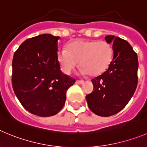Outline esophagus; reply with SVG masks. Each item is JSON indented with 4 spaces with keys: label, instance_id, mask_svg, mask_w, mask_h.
Masks as SVG:
<instances>
[{
    "label": "esophagus",
    "instance_id": "1",
    "mask_svg": "<svg viewBox=\"0 0 147 147\" xmlns=\"http://www.w3.org/2000/svg\"><path fill=\"white\" fill-rule=\"evenodd\" d=\"M76 83H78V84H82V83H84V81L83 80H76Z\"/></svg>",
    "mask_w": 147,
    "mask_h": 147
}]
</instances>
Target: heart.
I'll use <instances>...</instances> for the list:
<instances>
[{
	"instance_id": "obj_1",
	"label": "heart",
	"mask_w": 147,
	"mask_h": 147,
	"mask_svg": "<svg viewBox=\"0 0 147 147\" xmlns=\"http://www.w3.org/2000/svg\"><path fill=\"white\" fill-rule=\"evenodd\" d=\"M61 68L69 74L80 61L83 74L96 76L108 69L113 59V49L105 40H76L67 49L61 48L57 53Z\"/></svg>"
}]
</instances>
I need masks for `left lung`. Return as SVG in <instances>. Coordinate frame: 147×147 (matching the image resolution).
Wrapping results in <instances>:
<instances>
[{"label": "left lung", "instance_id": "8db88e82", "mask_svg": "<svg viewBox=\"0 0 147 147\" xmlns=\"http://www.w3.org/2000/svg\"><path fill=\"white\" fill-rule=\"evenodd\" d=\"M105 40L113 43V59L108 69L92 79L93 90L86 96L88 107L96 115L108 117L125 107L138 85L137 54L128 42L108 35Z\"/></svg>", "mask_w": 147, "mask_h": 147}]
</instances>
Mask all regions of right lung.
<instances>
[{
  "mask_svg": "<svg viewBox=\"0 0 147 147\" xmlns=\"http://www.w3.org/2000/svg\"><path fill=\"white\" fill-rule=\"evenodd\" d=\"M59 37L38 35L19 46L12 59L11 85L24 108L34 115H56L65 103L66 92L76 82L60 70Z\"/></svg>",
  "mask_w": 147,
  "mask_h": 147,
  "instance_id": "1",
  "label": "right lung"
}]
</instances>
